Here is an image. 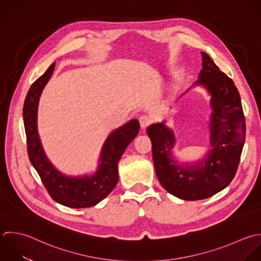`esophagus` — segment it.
Wrapping results in <instances>:
<instances>
[{"mask_svg":"<svg viewBox=\"0 0 261 261\" xmlns=\"http://www.w3.org/2000/svg\"><path fill=\"white\" fill-rule=\"evenodd\" d=\"M151 122H152L151 118L147 115H143L139 118V123H140V126L142 129H145L146 127H148L151 124Z\"/></svg>","mask_w":261,"mask_h":261,"instance_id":"esophagus-1","label":"esophagus"}]
</instances>
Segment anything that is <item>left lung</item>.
Segmentation results:
<instances>
[{"instance_id": "obj_1", "label": "left lung", "mask_w": 261, "mask_h": 261, "mask_svg": "<svg viewBox=\"0 0 261 261\" xmlns=\"http://www.w3.org/2000/svg\"><path fill=\"white\" fill-rule=\"evenodd\" d=\"M202 70L192 85L205 87L212 95L211 149L193 164L179 165L172 149L175 135L165 122L150 125L146 133L152 144L155 173L163 187L184 200L208 198L225 189L235 177L245 142L246 124L241 98L234 81L212 58L201 51ZM191 86V87H192Z\"/></svg>"}]
</instances>
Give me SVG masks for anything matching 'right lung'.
I'll use <instances>...</instances> for the list:
<instances>
[{"label":"right lung","instance_id":"add662e5","mask_svg":"<svg viewBox=\"0 0 261 261\" xmlns=\"http://www.w3.org/2000/svg\"><path fill=\"white\" fill-rule=\"evenodd\" d=\"M54 69L55 63L33 82L25 97L23 121L28 156L55 201L72 208L90 207L105 199L117 185L119 180L118 163L126 147L137 136L140 128L139 122L133 119L108 136L101 148L99 166L92 176L68 177L63 175L47 160L36 126L39 97L51 77Z\"/></svg>","mask_w":261,"mask_h":261}]
</instances>
